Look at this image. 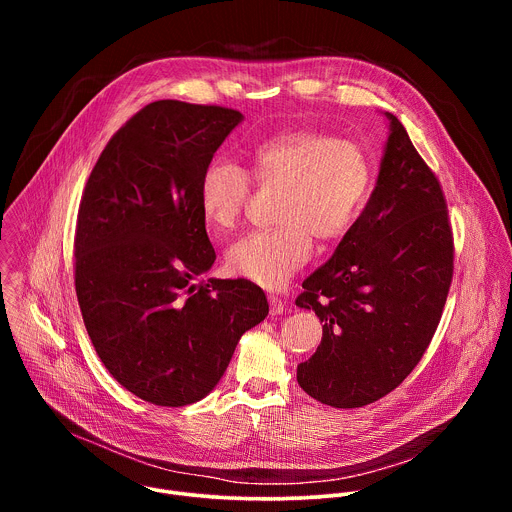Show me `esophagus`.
Here are the masks:
<instances>
[{
	"instance_id": "esophagus-1",
	"label": "esophagus",
	"mask_w": 512,
	"mask_h": 512,
	"mask_svg": "<svg viewBox=\"0 0 512 512\" xmlns=\"http://www.w3.org/2000/svg\"><path fill=\"white\" fill-rule=\"evenodd\" d=\"M267 300H269V312H271V316H279V314H283V310H285V304H283L279 298H275V296H269Z\"/></svg>"
}]
</instances>
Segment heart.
Instances as JSON below:
<instances>
[{
	"label": "heart",
	"mask_w": 512,
	"mask_h": 512,
	"mask_svg": "<svg viewBox=\"0 0 512 512\" xmlns=\"http://www.w3.org/2000/svg\"><path fill=\"white\" fill-rule=\"evenodd\" d=\"M253 176L263 186L283 188L281 227L255 231L231 245L233 275L265 289L283 287L312 257V235L342 237L369 196L373 170L360 145L316 131H287L261 143ZM249 174L231 160H212L198 184V204L214 231L237 225L249 196Z\"/></svg>",
	"instance_id": "b5f03b06"
}]
</instances>
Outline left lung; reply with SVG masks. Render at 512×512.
<instances>
[{"label": "left lung", "instance_id": "1", "mask_svg": "<svg viewBox=\"0 0 512 512\" xmlns=\"http://www.w3.org/2000/svg\"><path fill=\"white\" fill-rule=\"evenodd\" d=\"M385 117L375 190L296 300L324 324L318 350L298 364V383L338 409L385 397L415 369L440 324L454 271L440 182L401 121Z\"/></svg>", "mask_w": 512, "mask_h": 512}]
</instances>
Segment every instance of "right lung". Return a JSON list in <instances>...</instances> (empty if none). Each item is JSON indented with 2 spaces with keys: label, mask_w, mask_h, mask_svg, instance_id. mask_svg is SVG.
I'll use <instances>...</instances> for the list:
<instances>
[{
  "label": "right lung",
  "mask_w": 512,
  "mask_h": 512,
  "mask_svg": "<svg viewBox=\"0 0 512 512\" xmlns=\"http://www.w3.org/2000/svg\"><path fill=\"white\" fill-rule=\"evenodd\" d=\"M235 109L156 101L107 143L85 186L75 285L91 342L135 397L182 407L225 375L241 336L265 320L267 298L247 279H208L198 184Z\"/></svg>",
  "instance_id": "obj_1"
}]
</instances>
